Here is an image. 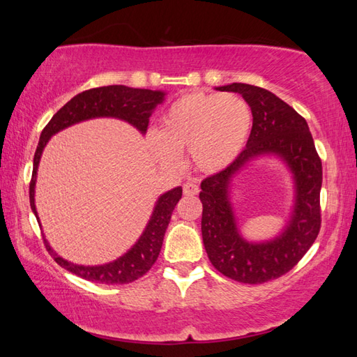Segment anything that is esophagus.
I'll return each mask as SVG.
<instances>
[{"label": "esophagus", "mask_w": 357, "mask_h": 357, "mask_svg": "<svg viewBox=\"0 0 357 357\" xmlns=\"http://www.w3.org/2000/svg\"><path fill=\"white\" fill-rule=\"evenodd\" d=\"M183 190H184L185 196H195V195H198V192H199V185L196 184L195 181H187V183L183 187Z\"/></svg>", "instance_id": "1"}]
</instances>
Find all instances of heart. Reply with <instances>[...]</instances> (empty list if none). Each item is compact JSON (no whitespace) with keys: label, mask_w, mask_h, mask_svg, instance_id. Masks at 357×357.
<instances>
[{"label":"heart","mask_w":357,"mask_h":357,"mask_svg":"<svg viewBox=\"0 0 357 357\" xmlns=\"http://www.w3.org/2000/svg\"><path fill=\"white\" fill-rule=\"evenodd\" d=\"M252 126V109L242 96L192 92L165 110L149 144L159 161L176 162L179 151L188 150L201 172L216 173L241 155Z\"/></svg>","instance_id":"b5f03b06"}]
</instances>
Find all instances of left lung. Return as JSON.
Wrapping results in <instances>:
<instances>
[{"instance_id": "obj_1", "label": "left lung", "mask_w": 357, "mask_h": 357, "mask_svg": "<svg viewBox=\"0 0 357 357\" xmlns=\"http://www.w3.org/2000/svg\"><path fill=\"white\" fill-rule=\"evenodd\" d=\"M216 90L242 95L252 109L253 127L241 155L201 183L204 247L224 276L244 284H264L290 271L319 234L322 162L307 121L275 93L242 82ZM265 154L280 157L292 172L295 204L282 234L270 241L250 243L238 233L229 184L250 160Z\"/></svg>"}]
</instances>
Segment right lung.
<instances>
[{
	"instance_id": "add662e5",
	"label": "right lung",
	"mask_w": 357,
	"mask_h": 357,
	"mask_svg": "<svg viewBox=\"0 0 357 357\" xmlns=\"http://www.w3.org/2000/svg\"><path fill=\"white\" fill-rule=\"evenodd\" d=\"M165 93L161 90H149V89H132L127 86H107L96 87L78 93L72 100L63 105L55 115L52 116L49 124L41 132L40 142L33 156V172L30 179L29 198L30 207L35 213L36 219L40 221L35 207V184H36V172L40 165V159L45 144L49 142L53 135L63 130L66 127H70L81 121L92 118H118L127 121L128 124L138 128L141 133L147 132L149 118L151 112L155 110L158 104L164 101ZM183 196V188L176 187L173 190L161 195L156 201V206L151 213L150 221L142 231L141 238L136 241V244L128 250L126 255L118 257L116 261L104 264V265H77L58 256L53 248L49 245L47 239L44 238V245L47 248L49 255L55 259L58 265H61L67 271L73 273L86 280H92L98 284H128L139 279L141 276L151 268L158 259V255L161 252L164 234L169 227L170 218L178 201Z\"/></svg>"
}]
</instances>
